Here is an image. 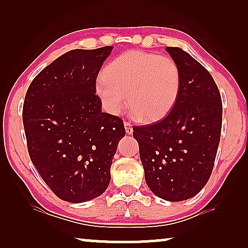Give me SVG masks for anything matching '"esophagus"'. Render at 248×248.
<instances>
[{
	"instance_id": "34e87169",
	"label": "esophagus",
	"mask_w": 248,
	"mask_h": 248,
	"mask_svg": "<svg viewBox=\"0 0 248 248\" xmlns=\"http://www.w3.org/2000/svg\"><path fill=\"white\" fill-rule=\"evenodd\" d=\"M124 127H125V131H126V133L128 135H131L133 133V128H132V125L128 123V122H124Z\"/></svg>"
}]
</instances>
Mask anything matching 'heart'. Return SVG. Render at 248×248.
I'll return each mask as SVG.
<instances>
[{"label":"heart","mask_w":248,"mask_h":248,"mask_svg":"<svg viewBox=\"0 0 248 248\" xmlns=\"http://www.w3.org/2000/svg\"><path fill=\"white\" fill-rule=\"evenodd\" d=\"M181 83V70L171 57L128 50L105 66L94 93L108 114L122 113L127 93L132 115L142 122H155L175 106Z\"/></svg>","instance_id":"obj_1"}]
</instances>
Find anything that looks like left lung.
Returning a JSON list of instances; mask_svg holds the SVG:
<instances>
[{
    "label": "left lung",
    "mask_w": 248,
    "mask_h": 248,
    "mask_svg": "<svg viewBox=\"0 0 248 248\" xmlns=\"http://www.w3.org/2000/svg\"><path fill=\"white\" fill-rule=\"evenodd\" d=\"M166 50L181 70V90L164 120L133 127L144 177L166 201L193 198L211 176L222 124V103L211 74L179 47Z\"/></svg>",
    "instance_id": "left-lung-1"
}]
</instances>
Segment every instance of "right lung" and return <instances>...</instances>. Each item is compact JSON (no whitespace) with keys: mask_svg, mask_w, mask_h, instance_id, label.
<instances>
[{"mask_svg":"<svg viewBox=\"0 0 248 248\" xmlns=\"http://www.w3.org/2000/svg\"><path fill=\"white\" fill-rule=\"evenodd\" d=\"M111 49L63 54L40 71L26 93L22 121L30 159L64 201H90L109 185L125 128L120 117L101 111L94 84Z\"/></svg>","mask_w":248,"mask_h":248,"instance_id":"right-lung-1","label":"right lung"}]
</instances>
